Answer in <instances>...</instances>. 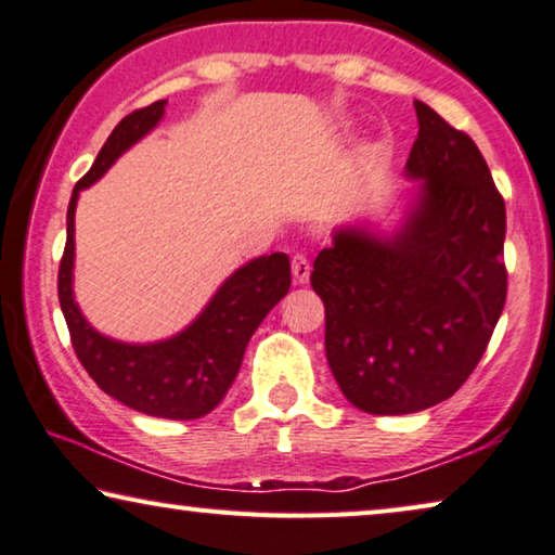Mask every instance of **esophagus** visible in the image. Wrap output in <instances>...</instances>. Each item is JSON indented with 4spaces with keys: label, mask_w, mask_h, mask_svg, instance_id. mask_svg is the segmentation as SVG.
<instances>
[{
    "label": "esophagus",
    "mask_w": 555,
    "mask_h": 555,
    "mask_svg": "<svg viewBox=\"0 0 555 555\" xmlns=\"http://www.w3.org/2000/svg\"><path fill=\"white\" fill-rule=\"evenodd\" d=\"M293 278H295L297 285L308 283L310 262H308V258H302V255H295V258H293Z\"/></svg>",
    "instance_id": "1"
}]
</instances>
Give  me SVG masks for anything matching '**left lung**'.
<instances>
[{
  "label": "left lung",
  "mask_w": 555,
  "mask_h": 555,
  "mask_svg": "<svg viewBox=\"0 0 555 555\" xmlns=\"http://www.w3.org/2000/svg\"><path fill=\"white\" fill-rule=\"evenodd\" d=\"M405 172L417 203L392 237L343 228L312 262L325 305V356L343 396L373 415L451 398L501 318L505 203L468 134L415 100Z\"/></svg>",
  "instance_id": "1"
}]
</instances>
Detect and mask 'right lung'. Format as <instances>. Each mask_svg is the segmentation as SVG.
<instances>
[{
	"instance_id": "1",
	"label": "right lung",
	"mask_w": 555,
	"mask_h": 555,
	"mask_svg": "<svg viewBox=\"0 0 555 555\" xmlns=\"http://www.w3.org/2000/svg\"><path fill=\"white\" fill-rule=\"evenodd\" d=\"M165 100L134 109L102 144L90 172L75 184L67 207V245H64L57 293L69 327V340L79 363L100 390L132 411L195 421L212 411L230 390L243 365L247 343L264 315L291 291V260L285 253L262 255L243 264L222 287L195 323L163 343L130 345L100 335L79 312L72 295L75 268V207L79 190L98 182L112 163L142 140L165 112Z\"/></svg>"
}]
</instances>
